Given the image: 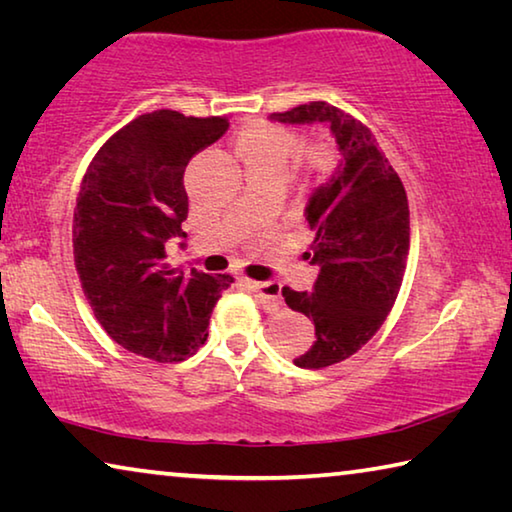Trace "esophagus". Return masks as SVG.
<instances>
[{
	"label": "esophagus",
	"mask_w": 512,
	"mask_h": 512,
	"mask_svg": "<svg viewBox=\"0 0 512 512\" xmlns=\"http://www.w3.org/2000/svg\"><path fill=\"white\" fill-rule=\"evenodd\" d=\"M248 287L257 293V298L262 300L266 307L280 309V305H282V300H280V291H282L280 284H277V282H253V280H248Z\"/></svg>",
	"instance_id": "34e87169"
}]
</instances>
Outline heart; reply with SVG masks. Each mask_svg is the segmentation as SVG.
<instances>
[{
    "instance_id": "1",
    "label": "heart",
    "mask_w": 512,
    "mask_h": 512,
    "mask_svg": "<svg viewBox=\"0 0 512 512\" xmlns=\"http://www.w3.org/2000/svg\"><path fill=\"white\" fill-rule=\"evenodd\" d=\"M300 151V137L298 133L289 131V128L268 124V121H255L248 124L237 137V153L241 162L248 169H275L287 171L293 155ZM302 160H305L311 171H325L332 164V153H329L323 144L307 146L302 151Z\"/></svg>"
}]
</instances>
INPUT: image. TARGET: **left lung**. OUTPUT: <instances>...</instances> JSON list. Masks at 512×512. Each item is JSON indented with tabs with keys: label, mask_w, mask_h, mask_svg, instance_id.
<instances>
[{
	"label": "left lung",
	"mask_w": 512,
	"mask_h": 512,
	"mask_svg": "<svg viewBox=\"0 0 512 512\" xmlns=\"http://www.w3.org/2000/svg\"><path fill=\"white\" fill-rule=\"evenodd\" d=\"M271 119L323 121L341 151L339 171L307 205L314 232L307 257L320 266L314 293L282 289L287 305L316 327V341L293 363L320 370L361 350L391 314L409 257V201L375 135L348 112L311 101Z\"/></svg>",
	"instance_id": "left-lung-1"
}]
</instances>
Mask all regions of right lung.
Here are the masks:
<instances>
[{
	"label": "right lung",
	"instance_id": "right-lung-1",
	"mask_svg": "<svg viewBox=\"0 0 512 512\" xmlns=\"http://www.w3.org/2000/svg\"><path fill=\"white\" fill-rule=\"evenodd\" d=\"M228 126V117L146 112L101 146L83 176L72 225L83 293L110 339L151 361L192 357L235 282L164 262L167 241L185 237V167Z\"/></svg>",
	"mask_w": 512,
	"mask_h": 512
}]
</instances>
